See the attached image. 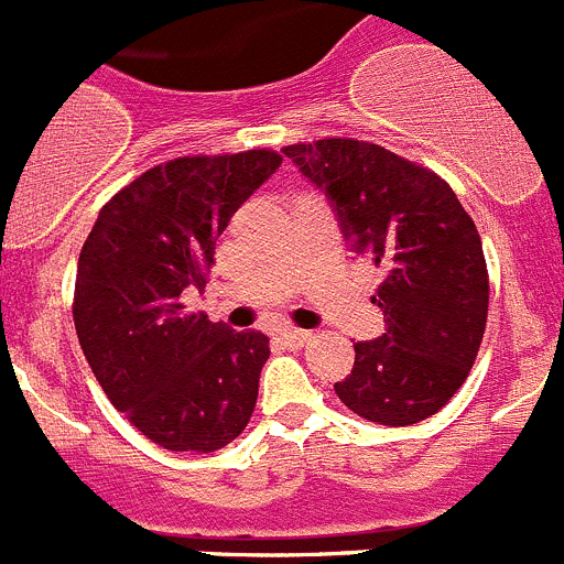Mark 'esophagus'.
<instances>
[{
  "mask_svg": "<svg viewBox=\"0 0 564 564\" xmlns=\"http://www.w3.org/2000/svg\"><path fill=\"white\" fill-rule=\"evenodd\" d=\"M279 338L285 344H291V347H302V344L311 338V333L299 330V327H282V330H279Z\"/></svg>",
  "mask_w": 564,
  "mask_h": 564,
  "instance_id": "esophagus-1",
  "label": "esophagus"
}]
</instances>
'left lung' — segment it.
<instances>
[{
  "mask_svg": "<svg viewBox=\"0 0 564 564\" xmlns=\"http://www.w3.org/2000/svg\"><path fill=\"white\" fill-rule=\"evenodd\" d=\"M282 154L325 192L347 248L387 273L372 296L387 333L356 344L352 372L333 390L372 423L426 421L463 387L486 330L475 223L449 183L376 143L327 138Z\"/></svg>",
  "mask_w": 564,
  "mask_h": 564,
  "instance_id": "1",
  "label": "left lung"
}]
</instances>
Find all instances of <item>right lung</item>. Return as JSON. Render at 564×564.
<instances>
[{"mask_svg": "<svg viewBox=\"0 0 564 564\" xmlns=\"http://www.w3.org/2000/svg\"><path fill=\"white\" fill-rule=\"evenodd\" d=\"M268 149L177 158L98 212L78 257V344L101 390L169 452H217L251 421L268 336L183 311L206 288L217 237L279 169Z\"/></svg>", "mask_w": 564, "mask_h": 564, "instance_id": "1", "label": "right lung"}]
</instances>
